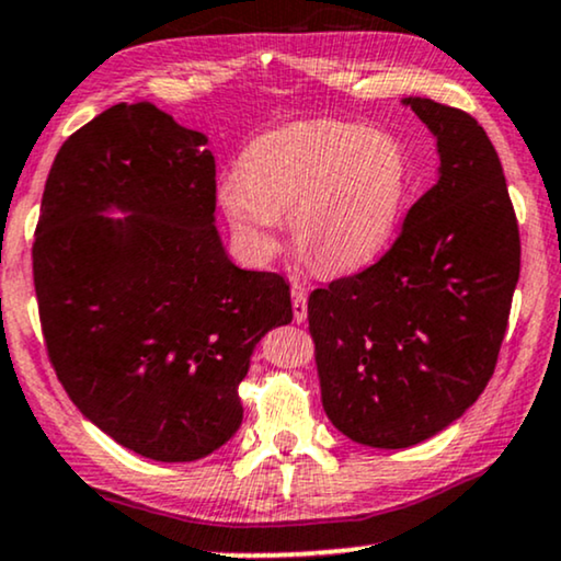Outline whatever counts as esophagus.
<instances>
[{
  "label": "esophagus",
  "mask_w": 561,
  "mask_h": 561,
  "mask_svg": "<svg viewBox=\"0 0 561 561\" xmlns=\"http://www.w3.org/2000/svg\"><path fill=\"white\" fill-rule=\"evenodd\" d=\"M293 316L297 323H302L308 318V295H305L302 287L293 285Z\"/></svg>",
  "instance_id": "1"
}]
</instances>
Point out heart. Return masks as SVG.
<instances>
[{"label":"heart","mask_w":561,"mask_h":561,"mask_svg":"<svg viewBox=\"0 0 561 561\" xmlns=\"http://www.w3.org/2000/svg\"><path fill=\"white\" fill-rule=\"evenodd\" d=\"M409 196V154L386 129L297 122L253 139L240 168L219 179L232 232L256 256L274 248L279 215L310 266L363 268L391 243Z\"/></svg>","instance_id":"obj_1"}]
</instances>
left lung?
Masks as SVG:
<instances>
[{
  "label": "left lung",
  "mask_w": 561,
  "mask_h": 561,
  "mask_svg": "<svg viewBox=\"0 0 561 561\" xmlns=\"http://www.w3.org/2000/svg\"><path fill=\"white\" fill-rule=\"evenodd\" d=\"M435 134L439 179L391 251L308 300L321 401L370 448H411L479 399L505 339L520 236L492 141L466 111L403 98Z\"/></svg>",
  "instance_id": "left-lung-1"
}]
</instances>
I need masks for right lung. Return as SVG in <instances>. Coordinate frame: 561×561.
<instances>
[{
  "label": "right lung",
  "mask_w": 561,
  "mask_h": 561,
  "mask_svg": "<svg viewBox=\"0 0 561 561\" xmlns=\"http://www.w3.org/2000/svg\"><path fill=\"white\" fill-rule=\"evenodd\" d=\"M215 175L202 131L152 103L111 105L61 145L35 228L56 378L98 430L162 463L236 435L251 354L293 321L285 276L225 253ZM113 208L130 217L105 218Z\"/></svg>",
  "instance_id": "obj_1"
}]
</instances>
